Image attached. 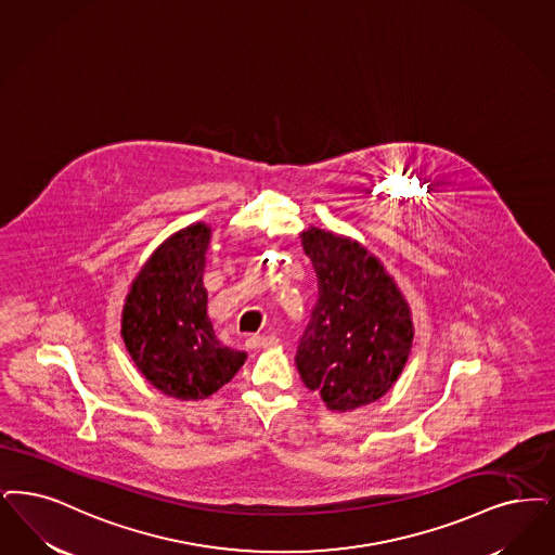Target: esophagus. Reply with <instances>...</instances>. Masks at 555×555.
I'll list each match as a JSON object with an SVG mask.
<instances>
[{
  "instance_id": "esophagus-1",
  "label": "esophagus",
  "mask_w": 555,
  "mask_h": 555,
  "mask_svg": "<svg viewBox=\"0 0 555 555\" xmlns=\"http://www.w3.org/2000/svg\"><path fill=\"white\" fill-rule=\"evenodd\" d=\"M276 343H279V338H276L274 334H251V336H247V340H245V345H247L249 349L272 347V345H276Z\"/></svg>"
}]
</instances>
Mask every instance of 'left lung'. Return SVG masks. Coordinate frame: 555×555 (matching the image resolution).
Here are the masks:
<instances>
[{
	"instance_id": "obj_1",
	"label": "left lung",
	"mask_w": 555,
	"mask_h": 555,
	"mask_svg": "<svg viewBox=\"0 0 555 555\" xmlns=\"http://www.w3.org/2000/svg\"><path fill=\"white\" fill-rule=\"evenodd\" d=\"M318 276V301L295 363L333 411L384 397L413 345L411 311L395 281L363 245L322 229L301 233Z\"/></svg>"
}]
</instances>
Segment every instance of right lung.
Here are the masks:
<instances>
[{
    "instance_id": "right-lung-1",
    "label": "right lung",
    "mask_w": 555,
    "mask_h": 555,
    "mask_svg": "<svg viewBox=\"0 0 555 555\" xmlns=\"http://www.w3.org/2000/svg\"><path fill=\"white\" fill-rule=\"evenodd\" d=\"M210 229L192 224L156 249L128 293L121 336L135 367L167 397L199 400L244 365V351L221 345L206 315L202 274Z\"/></svg>"
}]
</instances>
